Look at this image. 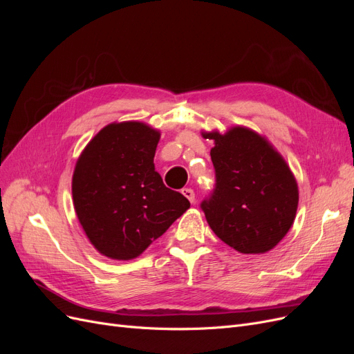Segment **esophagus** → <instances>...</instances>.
<instances>
[{
	"label": "esophagus",
	"instance_id": "esophagus-1",
	"mask_svg": "<svg viewBox=\"0 0 354 354\" xmlns=\"http://www.w3.org/2000/svg\"><path fill=\"white\" fill-rule=\"evenodd\" d=\"M181 194H183L192 203L195 202V192H194V189H190V187H185V189H181Z\"/></svg>",
	"mask_w": 354,
	"mask_h": 354
}]
</instances>
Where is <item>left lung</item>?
<instances>
[{"instance_id": "obj_1", "label": "left lung", "mask_w": 354, "mask_h": 354, "mask_svg": "<svg viewBox=\"0 0 354 354\" xmlns=\"http://www.w3.org/2000/svg\"><path fill=\"white\" fill-rule=\"evenodd\" d=\"M214 140L216 186L201 202L212 232L242 254H263L291 229L298 207L297 181L283 158L260 134L234 127Z\"/></svg>"}]
</instances>
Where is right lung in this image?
<instances>
[{
	"label": "right lung",
	"instance_id": "1",
	"mask_svg": "<svg viewBox=\"0 0 354 354\" xmlns=\"http://www.w3.org/2000/svg\"><path fill=\"white\" fill-rule=\"evenodd\" d=\"M159 136L143 122L111 124L75 167V211L94 248L109 259H136L190 207L155 171Z\"/></svg>",
	"mask_w": 354,
	"mask_h": 354
}]
</instances>
